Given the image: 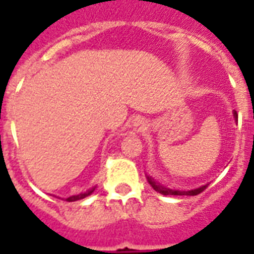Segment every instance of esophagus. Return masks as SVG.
Wrapping results in <instances>:
<instances>
[{
    "label": "esophagus",
    "mask_w": 254,
    "mask_h": 254,
    "mask_svg": "<svg viewBox=\"0 0 254 254\" xmlns=\"http://www.w3.org/2000/svg\"><path fill=\"white\" fill-rule=\"evenodd\" d=\"M141 124H143V121H141L140 118H136V120H134V125H136V127H138V125H141Z\"/></svg>",
    "instance_id": "34e87169"
}]
</instances>
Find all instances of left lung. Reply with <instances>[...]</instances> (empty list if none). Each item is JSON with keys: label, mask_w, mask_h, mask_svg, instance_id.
Listing matches in <instances>:
<instances>
[{"label": "left lung", "mask_w": 254, "mask_h": 254, "mask_svg": "<svg viewBox=\"0 0 254 254\" xmlns=\"http://www.w3.org/2000/svg\"><path fill=\"white\" fill-rule=\"evenodd\" d=\"M234 117L235 120H238V116H237V111H234ZM148 182L151 184V187L154 188L155 190L160 193V194H165V196H169V194H173V196H196L198 193H201L208 188V185H204L201 188H197V189H193V190H188V191H181V190H171V189H167V188H163L159 184H156V182L148 177Z\"/></svg>", "instance_id": "obj_1"}]
</instances>
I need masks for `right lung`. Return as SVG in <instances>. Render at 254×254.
<instances>
[{
  "mask_svg": "<svg viewBox=\"0 0 254 254\" xmlns=\"http://www.w3.org/2000/svg\"><path fill=\"white\" fill-rule=\"evenodd\" d=\"M92 191H94V189H92V190H88V191H87V193H80V194H77V196L67 197L66 201H77V200H81V198H84V197L89 196V194H91Z\"/></svg>",
  "mask_w": 254,
  "mask_h": 254,
  "instance_id": "right-lung-1",
  "label": "right lung"
}]
</instances>
